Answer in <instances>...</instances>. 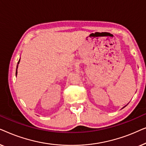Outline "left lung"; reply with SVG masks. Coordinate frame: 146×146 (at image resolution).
Instances as JSON below:
<instances>
[{
  "label": "left lung",
  "mask_w": 146,
  "mask_h": 146,
  "mask_svg": "<svg viewBox=\"0 0 146 146\" xmlns=\"http://www.w3.org/2000/svg\"><path fill=\"white\" fill-rule=\"evenodd\" d=\"M124 107H125V106H124ZM124 107H123V108H124Z\"/></svg>",
  "instance_id": "8db88e82"
}]
</instances>
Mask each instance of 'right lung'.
Masks as SVG:
<instances>
[{"mask_svg":"<svg viewBox=\"0 0 146 146\" xmlns=\"http://www.w3.org/2000/svg\"><path fill=\"white\" fill-rule=\"evenodd\" d=\"M19 62H20V60H19V61L18 62V64H17V71H16V76L17 75V68H18V66H19Z\"/></svg>","mask_w":146,"mask_h":146,"instance_id":"obj_1","label":"right lung"}]
</instances>
